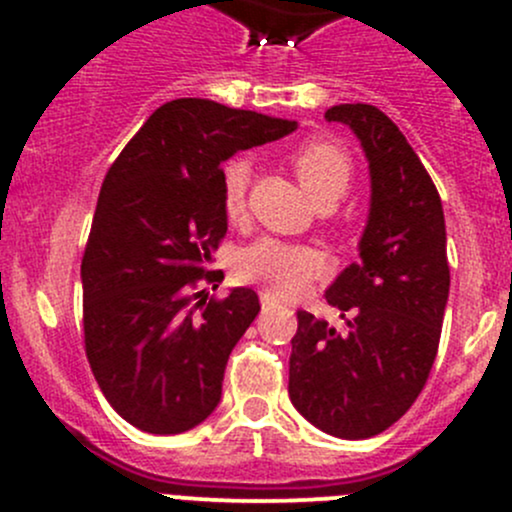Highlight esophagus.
Returning a JSON list of instances; mask_svg holds the SVG:
<instances>
[{"label": "esophagus", "instance_id": "34e87169", "mask_svg": "<svg viewBox=\"0 0 512 512\" xmlns=\"http://www.w3.org/2000/svg\"><path fill=\"white\" fill-rule=\"evenodd\" d=\"M260 302H262V307H275L277 299L272 297L270 292H260Z\"/></svg>", "mask_w": 512, "mask_h": 512}]
</instances>
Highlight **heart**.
<instances>
[{
    "instance_id": "1",
    "label": "heart",
    "mask_w": 512,
    "mask_h": 512,
    "mask_svg": "<svg viewBox=\"0 0 512 512\" xmlns=\"http://www.w3.org/2000/svg\"><path fill=\"white\" fill-rule=\"evenodd\" d=\"M294 175L304 193L317 205H334L349 188L352 160L339 146L329 141H309L289 153ZM250 163L235 158L223 170V213L230 223H240L245 215ZM327 262L322 252L309 245L260 237L242 247L235 257V277L247 285H262L275 297H297L314 280L324 275Z\"/></svg>"
}]
</instances>
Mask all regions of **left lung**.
I'll return each instance as SVG.
<instances>
[{
	"label": "left lung",
	"instance_id": "obj_1",
	"mask_svg": "<svg viewBox=\"0 0 512 512\" xmlns=\"http://www.w3.org/2000/svg\"><path fill=\"white\" fill-rule=\"evenodd\" d=\"M324 118L361 141L371 205L359 262L324 294L344 329L297 312L289 399L319 431L359 441L399 421L431 374L451 287L446 220L431 175L384 111L342 103Z\"/></svg>",
	"mask_w": 512,
	"mask_h": 512
}]
</instances>
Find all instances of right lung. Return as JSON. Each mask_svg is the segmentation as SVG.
<instances>
[{"label":"right lung","mask_w":512,"mask_h":512,"mask_svg":"<svg viewBox=\"0 0 512 512\" xmlns=\"http://www.w3.org/2000/svg\"><path fill=\"white\" fill-rule=\"evenodd\" d=\"M294 121L175 98L151 113L108 168L81 260L84 344L116 414L170 436L215 411L232 347L260 312L252 289L200 297L227 232L223 168Z\"/></svg>","instance_id":"add662e5"}]
</instances>
